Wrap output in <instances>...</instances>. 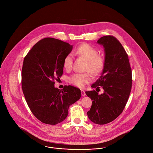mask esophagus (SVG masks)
Masks as SVG:
<instances>
[{"instance_id":"esophagus-1","label":"esophagus","mask_w":153,"mask_h":153,"mask_svg":"<svg viewBox=\"0 0 153 153\" xmlns=\"http://www.w3.org/2000/svg\"><path fill=\"white\" fill-rule=\"evenodd\" d=\"M81 94L82 96H86V94H85V92L83 91V90H81Z\"/></svg>"}]
</instances>
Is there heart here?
Instances as JSON below:
<instances>
[{
	"mask_svg": "<svg viewBox=\"0 0 153 153\" xmlns=\"http://www.w3.org/2000/svg\"><path fill=\"white\" fill-rule=\"evenodd\" d=\"M77 54L83 57L87 60L86 70H90L93 74H98L103 68L104 58L98 54L97 50L88 43H83L76 49ZM73 63V54L70 53L63 59V67L70 69ZM93 77L90 73H74L68 78V82L79 88H83L86 83L92 81Z\"/></svg>",
	"mask_w": 153,
	"mask_h": 153,
	"instance_id": "heart-1",
	"label": "heart"
}]
</instances>
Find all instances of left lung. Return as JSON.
Segmentation results:
<instances>
[{
	"mask_svg": "<svg viewBox=\"0 0 153 153\" xmlns=\"http://www.w3.org/2000/svg\"><path fill=\"white\" fill-rule=\"evenodd\" d=\"M105 51L104 67L93 88L102 86L103 94L95 90L86 91L92 100L89 119L94 123L104 125L116 119L123 111L132 87V71L128 54L120 42L114 36H105L97 42Z\"/></svg>",
	"mask_w": 153,
	"mask_h": 153,
	"instance_id": "left-lung-1",
	"label": "left lung"
}]
</instances>
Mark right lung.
<instances>
[{
  "label": "right lung",
  "instance_id": "right-lung-1",
  "mask_svg": "<svg viewBox=\"0 0 153 153\" xmlns=\"http://www.w3.org/2000/svg\"><path fill=\"white\" fill-rule=\"evenodd\" d=\"M73 45L59 39L46 37L34 45L25 57L22 69V86L27 103L42 123L56 125L68 114L69 106L81 97L80 90L65 86L55 88L54 80L63 74V59Z\"/></svg>",
  "mask_w": 153,
  "mask_h": 153
}]
</instances>
